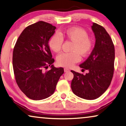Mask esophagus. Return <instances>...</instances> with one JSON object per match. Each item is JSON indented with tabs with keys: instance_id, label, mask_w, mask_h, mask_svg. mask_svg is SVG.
<instances>
[{
	"instance_id": "esophagus-1",
	"label": "esophagus",
	"mask_w": 126,
	"mask_h": 126,
	"mask_svg": "<svg viewBox=\"0 0 126 126\" xmlns=\"http://www.w3.org/2000/svg\"><path fill=\"white\" fill-rule=\"evenodd\" d=\"M69 71H70V70L68 68H64V72H69Z\"/></svg>"
}]
</instances>
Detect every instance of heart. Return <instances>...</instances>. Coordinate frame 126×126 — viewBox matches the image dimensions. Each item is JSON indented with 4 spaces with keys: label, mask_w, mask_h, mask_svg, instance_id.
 <instances>
[{
    "label": "heart",
    "mask_w": 126,
    "mask_h": 126,
    "mask_svg": "<svg viewBox=\"0 0 126 126\" xmlns=\"http://www.w3.org/2000/svg\"><path fill=\"white\" fill-rule=\"evenodd\" d=\"M63 38H66L73 44L71 48L72 52L62 53L57 57V63L60 66L71 67L80 61V54L85 57L92 50L94 42L87 31L80 27H72L63 32L55 33L50 38L49 46L54 52L58 53L61 50Z\"/></svg>",
    "instance_id": "obj_1"
}]
</instances>
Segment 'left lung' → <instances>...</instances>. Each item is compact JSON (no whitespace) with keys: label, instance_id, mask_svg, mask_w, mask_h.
I'll use <instances>...</instances> for the list:
<instances>
[{"label":"left lung","instance_id":"8db88e82","mask_svg":"<svg viewBox=\"0 0 126 126\" xmlns=\"http://www.w3.org/2000/svg\"><path fill=\"white\" fill-rule=\"evenodd\" d=\"M92 29L95 35L94 47L87 60L80 65L88 70L85 75L71 70L74 77L71 88L76 95L82 99L94 100L108 89L114 72L115 47L111 37L104 27L96 23Z\"/></svg>","mask_w":126,"mask_h":126}]
</instances>
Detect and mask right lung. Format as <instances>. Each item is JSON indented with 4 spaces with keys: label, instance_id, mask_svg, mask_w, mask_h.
Wrapping results in <instances>:
<instances>
[{
    "label": "right lung",
    "instance_id": "add662e5",
    "mask_svg": "<svg viewBox=\"0 0 126 126\" xmlns=\"http://www.w3.org/2000/svg\"><path fill=\"white\" fill-rule=\"evenodd\" d=\"M56 27L44 21L24 29L14 47L13 65L17 85L22 92L34 100L49 97L53 94L63 68H56L49 41ZM51 69L46 71L48 66Z\"/></svg>",
    "mask_w": 126,
    "mask_h": 126
}]
</instances>
